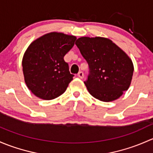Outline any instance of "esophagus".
I'll return each mask as SVG.
<instances>
[{"mask_svg": "<svg viewBox=\"0 0 153 153\" xmlns=\"http://www.w3.org/2000/svg\"><path fill=\"white\" fill-rule=\"evenodd\" d=\"M77 76L79 77L80 79H83L84 78V74H83L82 71H79L78 73V74H77Z\"/></svg>", "mask_w": 153, "mask_h": 153, "instance_id": "1", "label": "esophagus"}]
</instances>
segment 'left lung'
I'll return each instance as SVG.
<instances>
[{
  "instance_id": "obj_1",
  "label": "left lung",
  "mask_w": 153,
  "mask_h": 153,
  "mask_svg": "<svg viewBox=\"0 0 153 153\" xmlns=\"http://www.w3.org/2000/svg\"><path fill=\"white\" fill-rule=\"evenodd\" d=\"M75 44L89 65L90 74L84 83L94 98L112 102L128 90L134 67L122 48L101 37H82Z\"/></svg>"
}]
</instances>
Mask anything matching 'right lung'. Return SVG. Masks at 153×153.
Instances as JSON below:
<instances>
[{"instance_id": "1", "label": "right lung", "mask_w": 153, "mask_h": 153, "mask_svg": "<svg viewBox=\"0 0 153 153\" xmlns=\"http://www.w3.org/2000/svg\"><path fill=\"white\" fill-rule=\"evenodd\" d=\"M76 37L61 32H50L34 40L23 55L24 80L39 98L51 100L62 95L73 79L64 56Z\"/></svg>"}]
</instances>
